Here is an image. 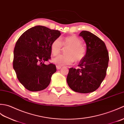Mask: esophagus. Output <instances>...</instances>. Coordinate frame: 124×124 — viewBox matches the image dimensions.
<instances>
[{"instance_id":"obj_1","label":"esophagus","mask_w":124,"mask_h":124,"mask_svg":"<svg viewBox=\"0 0 124 124\" xmlns=\"http://www.w3.org/2000/svg\"><path fill=\"white\" fill-rule=\"evenodd\" d=\"M56 68H57V70H60V68H62V67H61V66H59L57 65V66H56Z\"/></svg>"}]
</instances>
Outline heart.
<instances>
[{
	"label": "heart",
	"instance_id": "heart-1",
	"mask_svg": "<svg viewBox=\"0 0 124 124\" xmlns=\"http://www.w3.org/2000/svg\"><path fill=\"white\" fill-rule=\"evenodd\" d=\"M82 40L75 35L65 38L62 42L59 39L54 40L51 45V51L54 56L60 53L62 45L68 48L65 51L66 55H59L55 57L53 59V62L58 66H62L72 64L74 60L76 62H80L85 54V49L82 45Z\"/></svg>",
	"mask_w": 124,
	"mask_h": 124
}]
</instances>
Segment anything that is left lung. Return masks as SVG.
I'll list each match as a JSON object with an SVG mask.
<instances>
[{"mask_svg": "<svg viewBox=\"0 0 124 124\" xmlns=\"http://www.w3.org/2000/svg\"><path fill=\"white\" fill-rule=\"evenodd\" d=\"M79 36L86 43V54L79 62L78 69L70 68L67 82L74 91L88 93L97 90L105 78L109 54L103 41L92 33L82 31Z\"/></svg>", "mask_w": 124, "mask_h": 124, "instance_id": "left-lung-1", "label": "left lung"}]
</instances>
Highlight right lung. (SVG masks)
<instances>
[{
	"label": "right lung",
	"mask_w": 124,
	"mask_h": 124,
	"mask_svg": "<svg viewBox=\"0 0 124 124\" xmlns=\"http://www.w3.org/2000/svg\"><path fill=\"white\" fill-rule=\"evenodd\" d=\"M61 34L58 30L38 25L21 35L14 50L13 68L25 88L30 91H39L48 87L56 66L46 65L51 58V45Z\"/></svg>",
	"instance_id": "1"
}]
</instances>
